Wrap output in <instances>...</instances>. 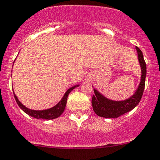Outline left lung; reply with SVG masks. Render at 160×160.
I'll return each instance as SVG.
<instances>
[{"label":"left lung","instance_id":"8db88e82","mask_svg":"<svg viewBox=\"0 0 160 160\" xmlns=\"http://www.w3.org/2000/svg\"><path fill=\"white\" fill-rule=\"evenodd\" d=\"M136 50L137 51L138 59L142 71L140 83L138 87L137 91L130 98L127 100H122V101H114L106 98L100 92L97 91L96 89H93L94 95L92 97V106L95 113L99 117H105V118H117L135 108L141 100L145 88L147 64L141 50L137 47H136Z\"/></svg>","mask_w":160,"mask_h":160}]
</instances>
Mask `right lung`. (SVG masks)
I'll return each mask as SVG.
<instances>
[{
	"label": "right lung",
	"instance_id": "obj_1",
	"mask_svg": "<svg viewBox=\"0 0 160 160\" xmlns=\"http://www.w3.org/2000/svg\"><path fill=\"white\" fill-rule=\"evenodd\" d=\"M77 87H79V85H75L73 86V87H70V89H68V90H67L66 93H65L64 95H63V98L61 99V100H60V101L59 102L56 106L53 107L52 108L48 109V110H31V109L27 108L26 107H24V106H23V104L19 101V100L18 99L17 96L15 95L14 92H13V96H14L15 100H16L17 103L18 104L20 108H21L23 112H26L28 115L31 116V117L36 119L53 120V119L58 118V117H60V116L63 113V111H64L65 107H66L67 97H68L69 93H70L73 89Z\"/></svg>",
	"mask_w": 160,
	"mask_h": 160
}]
</instances>
